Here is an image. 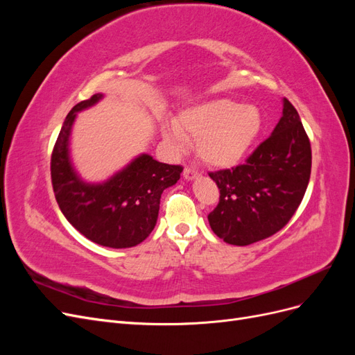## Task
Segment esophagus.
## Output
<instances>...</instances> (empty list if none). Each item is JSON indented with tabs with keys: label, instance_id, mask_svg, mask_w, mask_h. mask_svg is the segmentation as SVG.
<instances>
[{
	"label": "esophagus",
	"instance_id": "obj_1",
	"mask_svg": "<svg viewBox=\"0 0 355 355\" xmlns=\"http://www.w3.org/2000/svg\"><path fill=\"white\" fill-rule=\"evenodd\" d=\"M197 176H198V171L196 168H191V167L184 168V178L187 180H192V179H196Z\"/></svg>",
	"mask_w": 355,
	"mask_h": 355
}]
</instances>
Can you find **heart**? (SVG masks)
<instances>
[{"label": "heart", "instance_id": "b5f03b06", "mask_svg": "<svg viewBox=\"0 0 355 355\" xmlns=\"http://www.w3.org/2000/svg\"><path fill=\"white\" fill-rule=\"evenodd\" d=\"M262 116L252 105L231 99H211L192 105L175 120V128H164L170 146L179 151L184 139L196 141V153L204 164L232 167L259 136Z\"/></svg>", "mask_w": 355, "mask_h": 355}]
</instances>
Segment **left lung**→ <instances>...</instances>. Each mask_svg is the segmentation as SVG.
<instances>
[{
    "mask_svg": "<svg viewBox=\"0 0 355 355\" xmlns=\"http://www.w3.org/2000/svg\"><path fill=\"white\" fill-rule=\"evenodd\" d=\"M219 202L209 213L225 243L249 245L284 228L302 201L311 176V144L295 106L283 101L272 135L237 167L211 171Z\"/></svg>",
    "mask_w": 355,
    "mask_h": 355,
    "instance_id": "1",
    "label": "left lung"
}]
</instances>
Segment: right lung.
<instances>
[{"label": "right lung", "mask_w": 355, "mask_h": 355, "mask_svg": "<svg viewBox=\"0 0 355 355\" xmlns=\"http://www.w3.org/2000/svg\"><path fill=\"white\" fill-rule=\"evenodd\" d=\"M101 99V93L93 94L67 115L51 153V185L59 209L85 239L112 249H125L142 243L153 232L161 194L176 184L184 167L159 163L142 154L103 184L83 182L69 159V135L77 112Z\"/></svg>", "instance_id": "1"}]
</instances>
